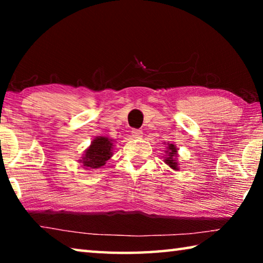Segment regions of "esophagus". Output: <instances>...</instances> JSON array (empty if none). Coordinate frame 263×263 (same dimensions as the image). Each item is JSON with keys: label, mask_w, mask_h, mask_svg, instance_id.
Here are the masks:
<instances>
[{"label": "esophagus", "mask_w": 263, "mask_h": 263, "mask_svg": "<svg viewBox=\"0 0 263 263\" xmlns=\"http://www.w3.org/2000/svg\"><path fill=\"white\" fill-rule=\"evenodd\" d=\"M132 137L136 138V139H140L142 137V131L141 130H132Z\"/></svg>", "instance_id": "esophagus-1"}]
</instances>
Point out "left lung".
Returning a JSON list of instances; mask_svg holds the SVG:
<instances>
[{"mask_svg":"<svg viewBox=\"0 0 263 263\" xmlns=\"http://www.w3.org/2000/svg\"><path fill=\"white\" fill-rule=\"evenodd\" d=\"M177 151H179V148H177V146L175 144H173V142H168L166 145V151H164V155H163L164 163L171 167L172 169H174V171H179L180 169V161L179 159H177L179 158V152H177Z\"/></svg>","mask_w":263,"mask_h":263,"instance_id":"obj_1","label":"left lung"}]
</instances>
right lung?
I'll return each mask as SVG.
<instances>
[{
    "mask_svg": "<svg viewBox=\"0 0 263 263\" xmlns=\"http://www.w3.org/2000/svg\"><path fill=\"white\" fill-rule=\"evenodd\" d=\"M114 144L115 139H111L109 137H95L91 144L84 151L81 159L79 160V163H81L82 167L87 171L101 168L112 157Z\"/></svg>",
    "mask_w": 263,
    "mask_h": 263,
    "instance_id": "add662e5",
    "label": "right lung"
}]
</instances>
